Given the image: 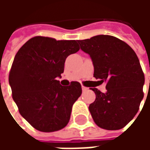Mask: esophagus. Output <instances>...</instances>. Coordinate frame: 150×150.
<instances>
[{
    "mask_svg": "<svg viewBox=\"0 0 150 150\" xmlns=\"http://www.w3.org/2000/svg\"><path fill=\"white\" fill-rule=\"evenodd\" d=\"M88 88H86V87H84V86H82V90H83V91H85L88 90Z\"/></svg>",
    "mask_w": 150,
    "mask_h": 150,
    "instance_id": "esophagus-1",
    "label": "esophagus"
}]
</instances>
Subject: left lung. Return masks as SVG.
Wrapping results in <instances>:
<instances>
[{"instance_id": "left-lung-1", "label": "left lung", "mask_w": 150, "mask_h": 150, "mask_svg": "<svg viewBox=\"0 0 150 150\" xmlns=\"http://www.w3.org/2000/svg\"><path fill=\"white\" fill-rule=\"evenodd\" d=\"M94 66V77L106 83L107 91L91 88L96 100L89 105L95 123L107 130H118L137 113L144 97L145 75L134 50L122 40L110 35H97L78 40Z\"/></svg>"}]
</instances>
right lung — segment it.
<instances>
[{
    "label": "right lung",
    "mask_w": 150,
    "mask_h": 150,
    "mask_svg": "<svg viewBox=\"0 0 150 150\" xmlns=\"http://www.w3.org/2000/svg\"><path fill=\"white\" fill-rule=\"evenodd\" d=\"M79 50L75 40L36 36L16 54L8 75L19 112L38 131L50 132L68 124L72 106L82 94L79 82L62 86L57 80L66 59Z\"/></svg>",
    "instance_id": "add662e5"
}]
</instances>
